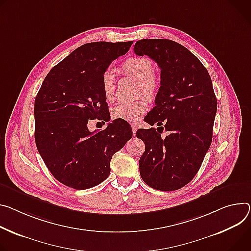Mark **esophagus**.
<instances>
[{"label": "esophagus", "instance_id": "esophagus-1", "mask_svg": "<svg viewBox=\"0 0 251 251\" xmlns=\"http://www.w3.org/2000/svg\"><path fill=\"white\" fill-rule=\"evenodd\" d=\"M132 132H133V136H135L136 132H137V127H136V125H132Z\"/></svg>", "mask_w": 251, "mask_h": 251}]
</instances>
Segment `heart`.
Masks as SVG:
<instances>
[{"mask_svg":"<svg viewBox=\"0 0 251 251\" xmlns=\"http://www.w3.org/2000/svg\"><path fill=\"white\" fill-rule=\"evenodd\" d=\"M125 75L139 80V94H144L149 99H154L160 89V82L154 76L155 68L151 60L145 57H132L127 59L119 68ZM102 93L107 102H112L115 97V80L111 72H105L101 81ZM147 109V100L140 98L132 102H121L113 108L112 117L127 122L138 121Z\"/></svg>","mask_w":251,"mask_h":251,"instance_id":"heart-1","label":"heart"}]
</instances>
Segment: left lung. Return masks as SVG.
Instances as JSON below:
<instances>
[{
    "instance_id": "8db88e82",
    "label": "left lung",
    "mask_w": 251,
    "mask_h": 251,
    "mask_svg": "<svg viewBox=\"0 0 251 251\" xmlns=\"http://www.w3.org/2000/svg\"><path fill=\"white\" fill-rule=\"evenodd\" d=\"M134 52L147 55L161 69L155 107L144 119L159 127L136 132L145 143L140 175L154 189L177 190L194 178L211 145L217 109L211 78L199 59L174 41L143 39ZM163 128L170 132L165 139Z\"/></svg>"
}]
</instances>
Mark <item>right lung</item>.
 Returning a JSON list of instances; mask_svg holds the SVG:
<instances>
[{
	"label": "right lung",
	"mask_w": 251,
	"mask_h": 251,
	"mask_svg": "<svg viewBox=\"0 0 251 251\" xmlns=\"http://www.w3.org/2000/svg\"><path fill=\"white\" fill-rule=\"evenodd\" d=\"M130 42L82 45L45 78L35 99V141L52 175L77 190L94 187L110 174V161L132 138L124 120L90 132L88 122H108L110 113L101 81L109 65L125 55Z\"/></svg>",
	"instance_id": "obj_1"
}]
</instances>
